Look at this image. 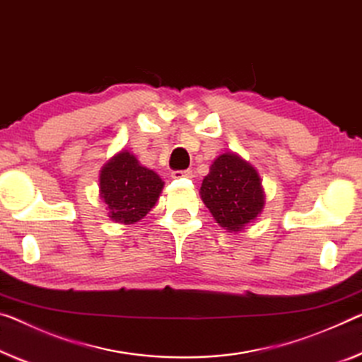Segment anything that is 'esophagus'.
Wrapping results in <instances>:
<instances>
[{
    "instance_id": "esophagus-1",
    "label": "esophagus",
    "mask_w": 362,
    "mask_h": 362,
    "mask_svg": "<svg viewBox=\"0 0 362 362\" xmlns=\"http://www.w3.org/2000/svg\"><path fill=\"white\" fill-rule=\"evenodd\" d=\"M171 176L180 180V177H192V171L191 170H176L171 173Z\"/></svg>"
}]
</instances>
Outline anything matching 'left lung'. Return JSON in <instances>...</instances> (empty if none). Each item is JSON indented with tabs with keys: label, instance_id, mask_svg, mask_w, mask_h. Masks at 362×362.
I'll return each instance as SVG.
<instances>
[{
	"label": "left lung",
	"instance_id": "obj_1",
	"mask_svg": "<svg viewBox=\"0 0 362 362\" xmlns=\"http://www.w3.org/2000/svg\"><path fill=\"white\" fill-rule=\"evenodd\" d=\"M205 207L216 223L230 231H241L264 209L260 177L251 165L235 153H223L210 166L200 187Z\"/></svg>",
	"mask_w": 362,
	"mask_h": 362
}]
</instances>
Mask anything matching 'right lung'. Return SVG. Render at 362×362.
<instances>
[{"label": "right lung", "mask_w": 362, "mask_h": 362, "mask_svg": "<svg viewBox=\"0 0 362 362\" xmlns=\"http://www.w3.org/2000/svg\"><path fill=\"white\" fill-rule=\"evenodd\" d=\"M163 181L137 162L129 152H119L100 173V196L108 204V216L131 225L144 218L158 200Z\"/></svg>", "instance_id": "right-lung-1"}]
</instances>
